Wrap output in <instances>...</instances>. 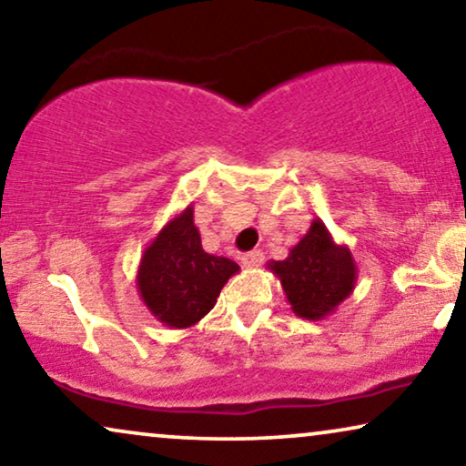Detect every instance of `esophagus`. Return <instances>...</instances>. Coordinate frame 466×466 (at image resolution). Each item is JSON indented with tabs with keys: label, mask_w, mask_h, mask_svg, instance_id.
<instances>
[{
	"label": "esophagus",
	"mask_w": 466,
	"mask_h": 466,
	"mask_svg": "<svg viewBox=\"0 0 466 466\" xmlns=\"http://www.w3.org/2000/svg\"><path fill=\"white\" fill-rule=\"evenodd\" d=\"M263 252L260 250H250L246 254H241V265L248 267V269H254V267H258L260 263H263Z\"/></svg>",
	"instance_id": "obj_1"
}]
</instances>
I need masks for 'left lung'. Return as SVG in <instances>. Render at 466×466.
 <instances>
[{
	"mask_svg": "<svg viewBox=\"0 0 466 466\" xmlns=\"http://www.w3.org/2000/svg\"><path fill=\"white\" fill-rule=\"evenodd\" d=\"M267 269L278 276L295 316L324 320L354 292L356 260L346 244H337L327 225L314 218L309 231L290 248L284 260H271Z\"/></svg>",
	"mask_w": 466,
	"mask_h": 466,
	"instance_id": "obj_1",
	"label": "left lung"
}]
</instances>
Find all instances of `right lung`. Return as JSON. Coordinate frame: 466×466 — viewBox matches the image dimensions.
Segmentation results:
<instances>
[{
	"mask_svg": "<svg viewBox=\"0 0 466 466\" xmlns=\"http://www.w3.org/2000/svg\"><path fill=\"white\" fill-rule=\"evenodd\" d=\"M238 271L235 260L203 250L193 206H188L146 248L136 284L144 305L158 322L169 329H188L214 308L222 286Z\"/></svg>",
	"mask_w": 466,
	"mask_h": 466,
	"instance_id": "1",
	"label": "right lung"
}]
</instances>
